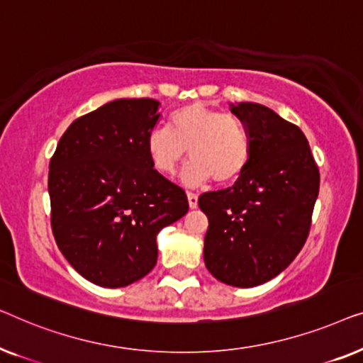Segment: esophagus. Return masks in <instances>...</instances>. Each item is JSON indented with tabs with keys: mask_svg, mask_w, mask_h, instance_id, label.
Returning <instances> with one entry per match:
<instances>
[{
	"mask_svg": "<svg viewBox=\"0 0 363 363\" xmlns=\"http://www.w3.org/2000/svg\"><path fill=\"white\" fill-rule=\"evenodd\" d=\"M187 201H189V207L191 208H196L197 207V194H192V192H187Z\"/></svg>",
	"mask_w": 363,
	"mask_h": 363,
	"instance_id": "1",
	"label": "esophagus"
}]
</instances>
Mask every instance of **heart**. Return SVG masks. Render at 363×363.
<instances>
[{"label": "heart", "mask_w": 363, "mask_h": 363, "mask_svg": "<svg viewBox=\"0 0 363 363\" xmlns=\"http://www.w3.org/2000/svg\"><path fill=\"white\" fill-rule=\"evenodd\" d=\"M146 155L161 176L171 177L186 161L182 181L201 186L212 177L218 186L238 179L252 156V135L238 116L202 104H191L172 111L167 130L155 128L146 136Z\"/></svg>", "instance_id": "b5f03b06"}]
</instances>
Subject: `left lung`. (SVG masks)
Segmentation results:
<instances>
[{"label":"left lung","mask_w":363,"mask_h":363,"mask_svg":"<svg viewBox=\"0 0 363 363\" xmlns=\"http://www.w3.org/2000/svg\"><path fill=\"white\" fill-rule=\"evenodd\" d=\"M252 135L247 169L232 187L206 192L203 262L218 281L253 288L278 277L309 235L319 169L298 126L268 106L230 105Z\"/></svg>","instance_id":"left-lung-1"}]
</instances>
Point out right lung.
I'll return each mask as SVG.
<instances>
[{
  "label": "right lung",
  "instance_id": "obj_1",
  "mask_svg": "<svg viewBox=\"0 0 363 363\" xmlns=\"http://www.w3.org/2000/svg\"><path fill=\"white\" fill-rule=\"evenodd\" d=\"M160 101L120 99L80 116L49 164L50 225L72 268L123 288L155 268L161 228L189 211L186 192L152 169L146 136Z\"/></svg>",
  "mask_w": 363,
  "mask_h": 363
}]
</instances>
